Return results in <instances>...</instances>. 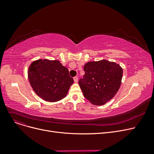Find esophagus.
Listing matches in <instances>:
<instances>
[{
  "instance_id": "1",
  "label": "esophagus",
  "mask_w": 154,
  "mask_h": 154,
  "mask_svg": "<svg viewBox=\"0 0 154 154\" xmlns=\"http://www.w3.org/2000/svg\"><path fill=\"white\" fill-rule=\"evenodd\" d=\"M74 82L75 83H77L78 82V77H74Z\"/></svg>"
}]
</instances>
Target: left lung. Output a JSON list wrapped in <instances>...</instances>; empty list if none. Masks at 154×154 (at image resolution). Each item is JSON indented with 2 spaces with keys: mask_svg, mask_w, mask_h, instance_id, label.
<instances>
[{
  "mask_svg": "<svg viewBox=\"0 0 154 154\" xmlns=\"http://www.w3.org/2000/svg\"><path fill=\"white\" fill-rule=\"evenodd\" d=\"M85 74L79 84L85 99L102 106L114 97L119 91L123 70L119 64L106 60L88 62L84 67Z\"/></svg>",
  "mask_w": 154,
  "mask_h": 154,
  "instance_id": "1",
  "label": "left lung"
}]
</instances>
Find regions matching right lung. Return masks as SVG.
<instances>
[{
  "label": "right lung",
  "mask_w": 154,
  "mask_h": 154,
  "mask_svg": "<svg viewBox=\"0 0 154 154\" xmlns=\"http://www.w3.org/2000/svg\"><path fill=\"white\" fill-rule=\"evenodd\" d=\"M28 77L36 94L48 102L59 101L66 96L74 79L59 60L40 59L29 67Z\"/></svg>",
  "instance_id": "1"
}]
</instances>
